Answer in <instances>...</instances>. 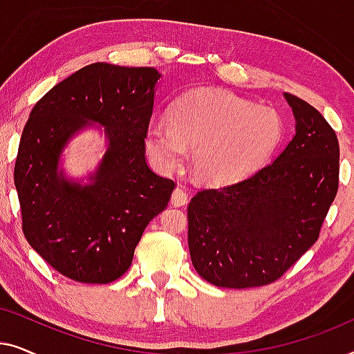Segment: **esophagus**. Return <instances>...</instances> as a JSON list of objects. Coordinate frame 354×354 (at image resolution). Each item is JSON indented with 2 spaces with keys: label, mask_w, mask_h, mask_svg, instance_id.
<instances>
[{
  "label": "esophagus",
  "mask_w": 354,
  "mask_h": 354,
  "mask_svg": "<svg viewBox=\"0 0 354 354\" xmlns=\"http://www.w3.org/2000/svg\"><path fill=\"white\" fill-rule=\"evenodd\" d=\"M188 201V193L183 190L182 187H176V190L172 192V198H171V203L174 206H183L187 205Z\"/></svg>",
  "instance_id": "obj_1"
}]
</instances>
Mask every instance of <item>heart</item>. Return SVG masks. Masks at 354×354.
I'll list each match as a JSON object with an SVG mask.
<instances>
[{
	"label": "heart",
	"mask_w": 354,
	"mask_h": 354,
	"mask_svg": "<svg viewBox=\"0 0 354 354\" xmlns=\"http://www.w3.org/2000/svg\"><path fill=\"white\" fill-rule=\"evenodd\" d=\"M282 132V120L274 109L229 91L196 90L178 101L171 120H149L145 148L162 171L180 166L187 148H195L193 167L198 176L225 182L268 159Z\"/></svg>",
	"instance_id": "b5f03b06"
}]
</instances>
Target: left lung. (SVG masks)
<instances>
[{"label": "left lung", "instance_id": "8db88e82", "mask_svg": "<svg viewBox=\"0 0 354 354\" xmlns=\"http://www.w3.org/2000/svg\"><path fill=\"white\" fill-rule=\"evenodd\" d=\"M295 135L282 153L240 180L203 188L188 205V248L206 282L263 287L316 243L338 190L340 147L316 108L285 93Z\"/></svg>", "mask_w": 354, "mask_h": 354}]
</instances>
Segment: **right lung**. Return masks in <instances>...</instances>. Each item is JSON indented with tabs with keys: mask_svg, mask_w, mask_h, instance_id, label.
Masks as SVG:
<instances>
[{
	"mask_svg": "<svg viewBox=\"0 0 354 354\" xmlns=\"http://www.w3.org/2000/svg\"><path fill=\"white\" fill-rule=\"evenodd\" d=\"M159 79L153 67L95 62L53 86L24 127L14 167L24 235L75 282L109 283L127 272L143 230L176 188L145 159ZM91 122L105 127L109 149L82 186L65 178L59 158Z\"/></svg>",
	"mask_w": 354,
	"mask_h": 354,
	"instance_id": "obj_1",
	"label": "right lung"
}]
</instances>
